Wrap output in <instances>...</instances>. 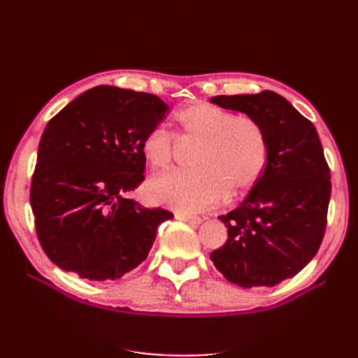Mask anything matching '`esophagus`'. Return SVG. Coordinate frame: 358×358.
Listing matches in <instances>:
<instances>
[{"instance_id": "34e87169", "label": "esophagus", "mask_w": 358, "mask_h": 358, "mask_svg": "<svg viewBox=\"0 0 358 358\" xmlns=\"http://www.w3.org/2000/svg\"><path fill=\"white\" fill-rule=\"evenodd\" d=\"M175 217L180 221H185L187 224H194V226H197V224L202 222V217L201 216H196V215H191V213H175Z\"/></svg>"}]
</instances>
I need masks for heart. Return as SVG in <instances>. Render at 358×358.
<instances>
[{
    "label": "heart",
    "mask_w": 358,
    "mask_h": 358,
    "mask_svg": "<svg viewBox=\"0 0 358 358\" xmlns=\"http://www.w3.org/2000/svg\"><path fill=\"white\" fill-rule=\"evenodd\" d=\"M180 141L197 142L187 172H169L151 180V202L194 211L215 205L226 196L238 197L256 186L268 161V138L262 124L250 117L208 102H196L175 115ZM142 156L155 172L173 159L167 131L155 128L143 136Z\"/></svg>",
    "instance_id": "obj_1"
}]
</instances>
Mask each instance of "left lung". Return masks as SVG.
<instances>
[{"instance_id":"obj_1","label":"left lung","mask_w":358,"mask_h":358,"mask_svg":"<svg viewBox=\"0 0 358 358\" xmlns=\"http://www.w3.org/2000/svg\"><path fill=\"white\" fill-rule=\"evenodd\" d=\"M213 104L262 124L268 161L240 207L220 220L227 241L210 259L241 287L276 286L316 256L327 227L330 169L310 120L275 92L215 96Z\"/></svg>"}]
</instances>
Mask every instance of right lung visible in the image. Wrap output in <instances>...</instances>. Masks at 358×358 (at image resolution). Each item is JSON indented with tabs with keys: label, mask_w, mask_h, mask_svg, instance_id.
Wrapping results in <instances>:
<instances>
[{
	"label": "right lung",
	"mask_w": 358,
	"mask_h": 358,
	"mask_svg": "<svg viewBox=\"0 0 358 358\" xmlns=\"http://www.w3.org/2000/svg\"><path fill=\"white\" fill-rule=\"evenodd\" d=\"M167 108L155 94L99 85L48 121L29 202L42 250L59 268L106 281L147 259L173 215L128 194L145 180L142 138Z\"/></svg>",
	"instance_id": "add662e5"
}]
</instances>
